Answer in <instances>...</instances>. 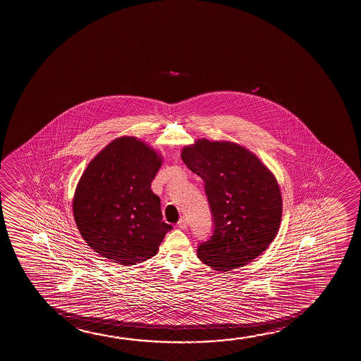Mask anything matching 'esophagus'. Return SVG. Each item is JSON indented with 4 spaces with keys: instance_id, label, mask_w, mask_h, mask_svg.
Here are the masks:
<instances>
[{
    "instance_id": "esophagus-1",
    "label": "esophagus",
    "mask_w": 361,
    "mask_h": 361,
    "mask_svg": "<svg viewBox=\"0 0 361 361\" xmlns=\"http://www.w3.org/2000/svg\"><path fill=\"white\" fill-rule=\"evenodd\" d=\"M178 227L180 228V229H188V219H186L185 217L180 218V221L178 222Z\"/></svg>"
}]
</instances>
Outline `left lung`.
<instances>
[{"label":"left lung","mask_w":361,"mask_h":361,"mask_svg":"<svg viewBox=\"0 0 361 361\" xmlns=\"http://www.w3.org/2000/svg\"><path fill=\"white\" fill-rule=\"evenodd\" d=\"M181 159L204 183L213 234L198 245L201 262L229 271L252 262L276 237L282 198L276 178L255 154L232 142L198 139Z\"/></svg>","instance_id":"1"}]
</instances>
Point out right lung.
I'll use <instances>...</instances> for the list:
<instances>
[{"label": "right lung", "instance_id": "add662e5", "mask_svg": "<svg viewBox=\"0 0 361 361\" xmlns=\"http://www.w3.org/2000/svg\"><path fill=\"white\" fill-rule=\"evenodd\" d=\"M163 159L135 137H121L91 161L75 191V222L101 257L135 265L158 252L173 227L163 222L152 181Z\"/></svg>", "mask_w": 361, "mask_h": 361}]
</instances>
